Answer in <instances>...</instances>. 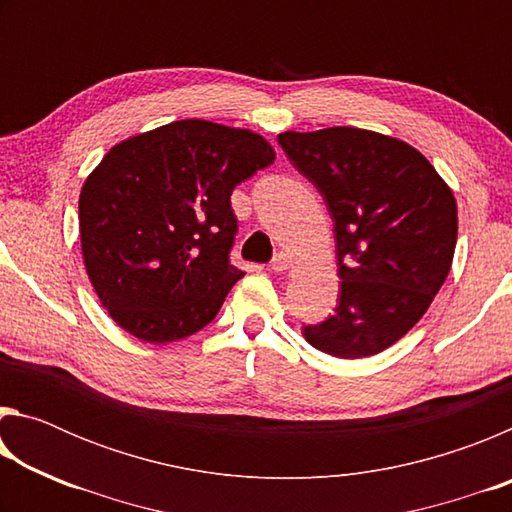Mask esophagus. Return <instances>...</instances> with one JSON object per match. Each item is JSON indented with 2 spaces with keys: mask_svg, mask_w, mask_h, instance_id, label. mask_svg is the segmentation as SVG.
Listing matches in <instances>:
<instances>
[{
  "mask_svg": "<svg viewBox=\"0 0 512 512\" xmlns=\"http://www.w3.org/2000/svg\"><path fill=\"white\" fill-rule=\"evenodd\" d=\"M289 266H291V259H289V255H284V253H277V255L273 257V262L268 264V268H271L273 273H282V271H287Z\"/></svg>",
  "mask_w": 512,
  "mask_h": 512,
  "instance_id": "obj_1",
  "label": "esophagus"
}]
</instances>
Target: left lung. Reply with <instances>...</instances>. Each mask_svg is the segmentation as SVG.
Wrapping results in <instances>:
<instances>
[{"instance_id":"8db88e82","label":"left lung","mask_w":512,"mask_h":512,"mask_svg":"<svg viewBox=\"0 0 512 512\" xmlns=\"http://www.w3.org/2000/svg\"><path fill=\"white\" fill-rule=\"evenodd\" d=\"M282 151L334 221L341 291L334 314L302 325L316 350L361 359L418 323L452 268V189L402 140L352 126L280 133Z\"/></svg>"}]
</instances>
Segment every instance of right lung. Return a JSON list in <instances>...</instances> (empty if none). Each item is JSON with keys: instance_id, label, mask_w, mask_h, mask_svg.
<instances>
[{"instance_id": "add662e5", "label": "right lung", "mask_w": 512, "mask_h": 512, "mask_svg": "<svg viewBox=\"0 0 512 512\" xmlns=\"http://www.w3.org/2000/svg\"><path fill=\"white\" fill-rule=\"evenodd\" d=\"M275 160L262 135L205 119L119 142L79 198L81 250L101 305L146 343L196 334L244 277L230 264L232 189Z\"/></svg>"}]
</instances>
